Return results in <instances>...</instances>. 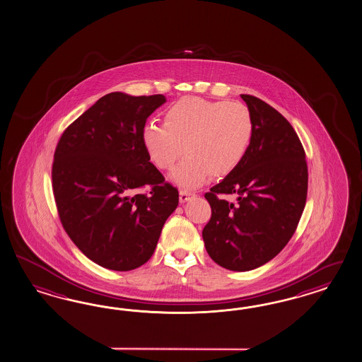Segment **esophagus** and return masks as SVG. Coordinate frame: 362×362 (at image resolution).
Instances as JSON below:
<instances>
[{
    "mask_svg": "<svg viewBox=\"0 0 362 362\" xmlns=\"http://www.w3.org/2000/svg\"><path fill=\"white\" fill-rule=\"evenodd\" d=\"M192 197H194V193L192 192H186V190H180V202L184 204L186 201H189Z\"/></svg>",
    "mask_w": 362,
    "mask_h": 362,
    "instance_id": "esophagus-1",
    "label": "esophagus"
}]
</instances>
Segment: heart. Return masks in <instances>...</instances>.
Instances as JSON below:
<instances>
[{
    "label": "heart",
    "instance_id": "b5f03b06",
    "mask_svg": "<svg viewBox=\"0 0 362 362\" xmlns=\"http://www.w3.org/2000/svg\"><path fill=\"white\" fill-rule=\"evenodd\" d=\"M252 134V116L245 104L186 96L166 110L164 124L144 125L141 141L161 170H172L186 151L172 180L193 189L210 176L233 173L247 153Z\"/></svg>",
    "mask_w": 362,
    "mask_h": 362
}]
</instances>
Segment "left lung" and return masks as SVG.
I'll use <instances>...</instances> for the list:
<instances>
[{"label": "left lung", "instance_id": "obj_1", "mask_svg": "<svg viewBox=\"0 0 362 362\" xmlns=\"http://www.w3.org/2000/svg\"><path fill=\"white\" fill-rule=\"evenodd\" d=\"M240 98L252 116V140L240 165L205 193L211 217L202 230L209 255L231 271L258 269L287 246L308 190L305 152L288 120L259 98ZM228 194L237 204L221 197Z\"/></svg>", "mask_w": 362, "mask_h": 362}]
</instances>
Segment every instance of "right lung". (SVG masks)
Here are the masks:
<instances>
[{
    "label": "right lung",
    "mask_w": 362,
    "mask_h": 362,
    "mask_svg": "<svg viewBox=\"0 0 362 362\" xmlns=\"http://www.w3.org/2000/svg\"><path fill=\"white\" fill-rule=\"evenodd\" d=\"M165 102L161 93H107L64 129L55 148L52 192L61 223L83 254L105 269L146 263L178 205V190L149 161L141 141L148 116Z\"/></svg>",
    "instance_id": "add662e5"
}]
</instances>
